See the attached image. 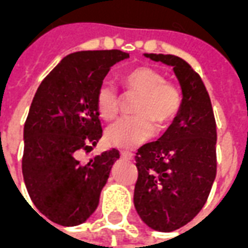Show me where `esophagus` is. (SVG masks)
<instances>
[{"mask_svg": "<svg viewBox=\"0 0 248 248\" xmlns=\"http://www.w3.org/2000/svg\"><path fill=\"white\" fill-rule=\"evenodd\" d=\"M121 156L124 159H127V161H133L134 159V154L130 153V151H121Z\"/></svg>", "mask_w": 248, "mask_h": 248, "instance_id": "1", "label": "esophagus"}]
</instances>
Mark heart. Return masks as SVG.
Returning a JSON list of instances; mask_svg holds the SVG:
<instances>
[{"label":"heart","mask_w":248,"mask_h":248,"mask_svg":"<svg viewBox=\"0 0 248 248\" xmlns=\"http://www.w3.org/2000/svg\"><path fill=\"white\" fill-rule=\"evenodd\" d=\"M127 92L140 95L134 106L137 115L122 118L106 130L108 145L131 149L150 140L155 124L162 127L175 118L182 105V94L174 83L165 81L159 71L147 66L130 70L124 79ZM97 108L101 117L114 119L119 110V97L110 82H103L97 92Z\"/></svg>","instance_id":"heart-1"}]
</instances>
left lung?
Masks as SVG:
<instances>
[{"label": "left lung", "instance_id": "left-lung-1", "mask_svg": "<svg viewBox=\"0 0 248 248\" xmlns=\"http://www.w3.org/2000/svg\"><path fill=\"white\" fill-rule=\"evenodd\" d=\"M171 66L182 90L172 124L155 142L138 149L134 206L150 229L171 232L195 218L207 201L217 175V124L202 79L171 54H145Z\"/></svg>", "mask_w": 248, "mask_h": 248}]
</instances>
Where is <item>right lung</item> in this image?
<instances>
[{"label": "right lung", "instance_id": "add662e5", "mask_svg": "<svg viewBox=\"0 0 248 248\" xmlns=\"http://www.w3.org/2000/svg\"><path fill=\"white\" fill-rule=\"evenodd\" d=\"M126 58L121 50L71 53L37 89L24 127L22 174L31 202L53 223L78 226L98 207L119 151L86 165L77 156L101 140L97 92L110 67Z\"/></svg>", "mask_w": 248, "mask_h": 248}]
</instances>
